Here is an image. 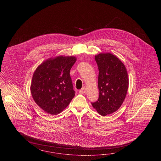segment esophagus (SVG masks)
<instances>
[{
	"label": "esophagus",
	"mask_w": 161,
	"mask_h": 161,
	"mask_svg": "<svg viewBox=\"0 0 161 161\" xmlns=\"http://www.w3.org/2000/svg\"><path fill=\"white\" fill-rule=\"evenodd\" d=\"M86 90H87L86 87H83L79 91V93H80V94H84V93H85L86 92Z\"/></svg>",
	"instance_id": "esophagus-1"
}]
</instances>
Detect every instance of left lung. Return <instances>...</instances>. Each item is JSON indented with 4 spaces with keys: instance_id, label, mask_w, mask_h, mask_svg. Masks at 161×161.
Wrapping results in <instances>:
<instances>
[{
    "instance_id": "left-lung-1",
    "label": "left lung",
    "mask_w": 161,
    "mask_h": 161,
    "mask_svg": "<svg viewBox=\"0 0 161 161\" xmlns=\"http://www.w3.org/2000/svg\"><path fill=\"white\" fill-rule=\"evenodd\" d=\"M95 60L98 68L99 96L92 104L100 115L105 116L121 106L126 96L129 79L125 65L113 54H98Z\"/></svg>"
}]
</instances>
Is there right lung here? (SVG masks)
I'll list each match as a JSON object with an SVG mask.
<instances>
[{
  "label": "right lung",
  "instance_id": "1",
  "mask_svg": "<svg viewBox=\"0 0 161 161\" xmlns=\"http://www.w3.org/2000/svg\"><path fill=\"white\" fill-rule=\"evenodd\" d=\"M76 58L59 56L41 64L34 73L31 92L35 103L45 112L58 114L75 96L69 71Z\"/></svg>",
  "mask_w": 161,
  "mask_h": 161
}]
</instances>
